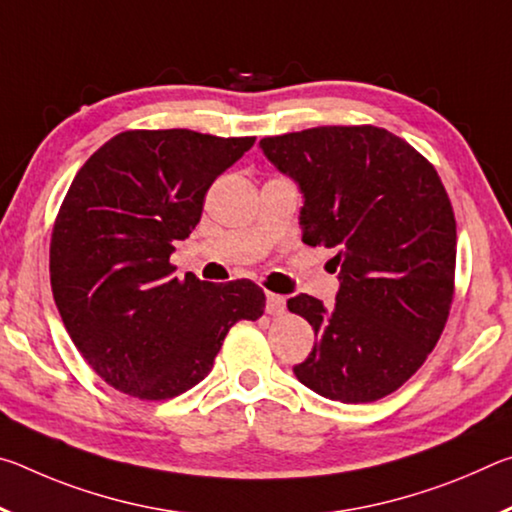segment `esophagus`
Wrapping results in <instances>:
<instances>
[{
	"mask_svg": "<svg viewBox=\"0 0 512 512\" xmlns=\"http://www.w3.org/2000/svg\"><path fill=\"white\" fill-rule=\"evenodd\" d=\"M284 309H287V298L280 296V293H266V311L273 316H280L284 314Z\"/></svg>",
	"mask_w": 512,
	"mask_h": 512,
	"instance_id": "esophagus-1",
	"label": "esophagus"
}]
</instances>
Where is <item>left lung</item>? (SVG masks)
I'll return each mask as SVG.
<instances>
[{"label": "left lung", "instance_id": "8db88e82", "mask_svg": "<svg viewBox=\"0 0 512 512\" xmlns=\"http://www.w3.org/2000/svg\"><path fill=\"white\" fill-rule=\"evenodd\" d=\"M259 146L300 187L302 241L334 250L341 284L329 309L289 298L318 336L293 372L334 402L391 395L438 343L454 298L456 221L436 169L377 126H318Z\"/></svg>", "mask_w": 512, "mask_h": 512}]
</instances>
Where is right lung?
Instances as JSON below:
<instances>
[{"label":"right lung","mask_w":512,"mask_h":512,"mask_svg":"<svg viewBox=\"0 0 512 512\" xmlns=\"http://www.w3.org/2000/svg\"><path fill=\"white\" fill-rule=\"evenodd\" d=\"M255 137L187 128L119 133L69 185L51 232L49 275L69 339L121 393L169 400L214 366L237 320L264 314L250 280L173 277V241L201 221L205 194Z\"/></svg>","instance_id":"1"}]
</instances>
